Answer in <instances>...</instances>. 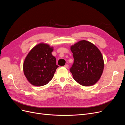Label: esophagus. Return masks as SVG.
Returning a JSON list of instances; mask_svg holds the SVG:
<instances>
[{
	"label": "esophagus",
	"mask_w": 125,
	"mask_h": 125,
	"mask_svg": "<svg viewBox=\"0 0 125 125\" xmlns=\"http://www.w3.org/2000/svg\"><path fill=\"white\" fill-rule=\"evenodd\" d=\"M64 67H65V68H68L69 65H67V64H66V65H65V66H64Z\"/></svg>",
	"instance_id": "1"
}]
</instances>
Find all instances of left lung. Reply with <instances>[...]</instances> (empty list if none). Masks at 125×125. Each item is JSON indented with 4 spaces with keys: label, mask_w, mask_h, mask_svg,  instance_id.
Listing matches in <instances>:
<instances>
[{
    "label": "left lung",
    "mask_w": 125,
    "mask_h": 125,
    "mask_svg": "<svg viewBox=\"0 0 125 125\" xmlns=\"http://www.w3.org/2000/svg\"><path fill=\"white\" fill-rule=\"evenodd\" d=\"M74 62L70 71L74 80L83 86H91L99 80L104 62L100 51L95 45L85 40L72 45Z\"/></svg>",
    "instance_id": "8db88e82"
}]
</instances>
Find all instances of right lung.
<instances>
[{"mask_svg": "<svg viewBox=\"0 0 125 125\" xmlns=\"http://www.w3.org/2000/svg\"><path fill=\"white\" fill-rule=\"evenodd\" d=\"M53 47L41 43L30 51L23 62V72L28 81L34 86L47 84L53 78L56 70V58L52 56Z\"/></svg>", "mask_w": 125, "mask_h": 125, "instance_id": "right-lung-1", "label": "right lung"}]
</instances>
